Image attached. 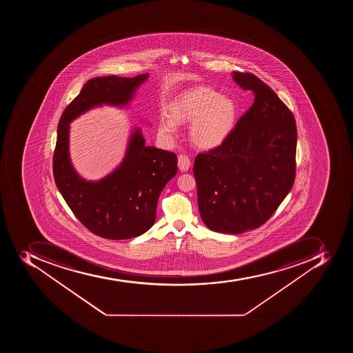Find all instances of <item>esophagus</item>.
Segmentation results:
<instances>
[{
  "instance_id": "1",
  "label": "esophagus",
  "mask_w": 353,
  "mask_h": 353,
  "mask_svg": "<svg viewBox=\"0 0 353 353\" xmlns=\"http://www.w3.org/2000/svg\"><path fill=\"white\" fill-rule=\"evenodd\" d=\"M190 165H191V161H190L189 157L184 156V154H180L178 157V167L180 171L186 172L190 169Z\"/></svg>"
}]
</instances>
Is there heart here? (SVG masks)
I'll use <instances>...</instances> for the list:
<instances>
[{
  "label": "heart",
  "mask_w": 353,
  "mask_h": 353,
  "mask_svg": "<svg viewBox=\"0 0 353 353\" xmlns=\"http://www.w3.org/2000/svg\"><path fill=\"white\" fill-rule=\"evenodd\" d=\"M239 107L233 98L221 96L205 86L185 89L168 105L169 119H160L158 132L171 141L176 125H189L192 143L202 150H213L228 140L236 125Z\"/></svg>",
  "instance_id": "obj_1"
}]
</instances>
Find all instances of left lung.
Masks as SVG:
<instances>
[{
	"label": "left lung",
	"instance_id": "left-lung-1",
	"mask_svg": "<svg viewBox=\"0 0 353 353\" xmlns=\"http://www.w3.org/2000/svg\"><path fill=\"white\" fill-rule=\"evenodd\" d=\"M233 79L255 100L221 147L195 158L197 205L214 232L259 228L287 196L296 175L294 114L264 81L250 72Z\"/></svg>",
	"mask_w": 353,
	"mask_h": 353
}]
</instances>
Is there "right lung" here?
Segmentation results:
<instances>
[{
	"mask_svg": "<svg viewBox=\"0 0 353 353\" xmlns=\"http://www.w3.org/2000/svg\"><path fill=\"white\" fill-rule=\"evenodd\" d=\"M149 74L92 78L67 105L57 127L54 180L72 213L92 233L107 239L140 236L156 222L157 204L165 184L178 172L174 153L145 145L141 129H131L123 161L109 174L87 181L72 167L70 123L101 105L125 108Z\"/></svg>",
	"mask_w": 353,
	"mask_h": 353,
	"instance_id": "add662e5",
	"label": "right lung"
}]
</instances>
